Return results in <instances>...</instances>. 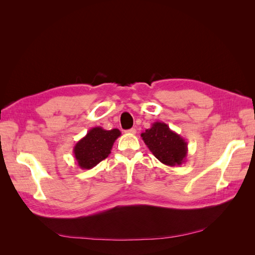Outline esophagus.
Instances as JSON below:
<instances>
[{"mask_svg":"<svg viewBox=\"0 0 255 255\" xmlns=\"http://www.w3.org/2000/svg\"><path fill=\"white\" fill-rule=\"evenodd\" d=\"M136 128H129V129H128V130H126V133L127 134H130V135H134V134H136Z\"/></svg>","mask_w":255,"mask_h":255,"instance_id":"esophagus-1","label":"esophagus"}]
</instances>
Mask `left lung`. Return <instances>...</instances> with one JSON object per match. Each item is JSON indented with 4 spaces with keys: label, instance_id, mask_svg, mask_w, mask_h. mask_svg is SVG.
Wrapping results in <instances>:
<instances>
[{
    "label": "left lung",
    "instance_id": "8db88e82",
    "mask_svg": "<svg viewBox=\"0 0 255 255\" xmlns=\"http://www.w3.org/2000/svg\"><path fill=\"white\" fill-rule=\"evenodd\" d=\"M142 140L160 163L174 167L181 166L187 157V141L170 129L165 122L152 123L140 135Z\"/></svg>",
    "mask_w": 255,
    "mask_h": 255
}]
</instances>
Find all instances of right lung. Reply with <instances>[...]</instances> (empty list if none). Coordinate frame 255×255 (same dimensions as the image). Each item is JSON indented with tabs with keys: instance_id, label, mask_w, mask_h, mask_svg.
<instances>
[{
	"instance_id": "right-lung-1",
	"label": "right lung",
	"mask_w": 255,
	"mask_h": 255,
	"mask_svg": "<svg viewBox=\"0 0 255 255\" xmlns=\"http://www.w3.org/2000/svg\"><path fill=\"white\" fill-rule=\"evenodd\" d=\"M121 135L118 128L104 129L101 127L90 128L86 136L73 148V154L81 169H91L111 154L116 139Z\"/></svg>"
}]
</instances>
